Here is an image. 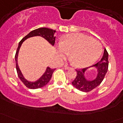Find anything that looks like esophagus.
<instances>
[{
    "mask_svg": "<svg viewBox=\"0 0 123 123\" xmlns=\"http://www.w3.org/2000/svg\"><path fill=\"white\" fill-rule=\"evenodd\" d=\"M64 68H65V69H70V68H69V67L67 66V65H65V66H64Z\"/></svg>",
    "mask_w": 123,
    "mask_h": 123,
    "instance_id": "obj_1",
    "label": "esophagus"
}]
</instances>
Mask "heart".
<instances>
[{"label": "heart", "instance_id": "heart-1", "mask_svg": "<svg viewBox=\"0 0 123 123\" xmlns=\"http://www.w3.org/2000/svg\"><path fill=\"white\" fill-rule=\"evenodd\" d=\"M102 52V46L99 41L81 33L66 36L57 49L59 58L65 59L71 54L72 63L79 68L93 65L99 58Z\"/></svg>", "mask_w": 123, "mask_h": 123}]
</instances>
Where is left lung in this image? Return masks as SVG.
Returning a JSON list of instances; mask_svg holds the SVG:
<instances>
[{"mask_svg": "<svg viewBox=\"0 0 123 123\" xmlns=\"http://www.w3.org/2000/svg\"><path fill=\"white\" fill-rule=\"evenodd\" d=\"M108 54L106 49H104L103 56L97 64L87 68L76 69L77 75L72 85L78 90L83 92H88L98 86L104 80L108 68ZM96 71V75L94 79H87L85 73L89 69Z\"/></svg>", "mask_w": 123, "mask_h": 123, "instance_id": "obj_1", "label": "left lung"}]
</instances>
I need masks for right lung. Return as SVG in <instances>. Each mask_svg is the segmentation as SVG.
<instances>
[{
	"label": "right lung",
	"mask_w": 123,
	"mask_h": 123,
	"mask_svg": "<svg viewBox=\"0 0 123 123\" xmlns=\"http://www.w3.org/2000/svg\"><path fill=\"white\" fill-rule=\"evenodd\" d=\"M56 31L52 29H50L48 28H39L37 29H36L34 30L31 31L26 36H25L19 42V44H18V48H17V52H16L15 56V59L16 62V69H17V74H18V77L19 78L22 82L25 85L26 87L31 89H38V88H41L42 87L44 86L49 83L50 81V79L52 77L53 73L55 69L50 68L49 67H47L46 69L45 72L43 74V75L39 78V79L36 80V81H28V80L25 79L24 76V75L22 73L21 71L19 68V66H18V53H19V50L20 49L21 46L22 44L26 39L35 36H40L44 38V39L46 40L49 44H51L52 46L54 45L55 41V34L56 33Z\"/></svg>",
	"instance_id": "1"
}]
</instances>
